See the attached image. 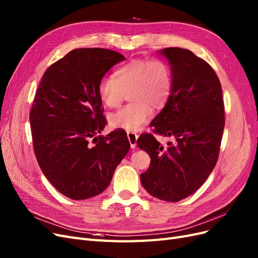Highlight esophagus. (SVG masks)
I'll list each match as a JSON object with an SVG mask.
<instances>
[{
	"label": "esophagus",
	"mask_w": 258,
	"mask_h": 258,
	"mask_svg": "<svg viewBox=\"0 0 258 258\" xmlns=\"http://www.w3.org/2000/svg\"><path fill=\"white\" fill-rule=\"evenodd\" d=\"M127 137H128V140H129V142H130L131 148H136V146H137V140H138L139 136L136 134V132H128Z\"/></svg>",
	"instance_id": "obj_1"
}]
</instances>
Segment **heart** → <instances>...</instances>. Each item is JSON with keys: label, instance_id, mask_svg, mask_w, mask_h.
Returning <instances> with one entry per match:
<instances>
[{"label": "heart", "instance_id": "heart-1", "mask_svg": "<svg viewBox=\"0 0 258 258\" xmlns=\"http://www.w3.org/2000/svg\"><path fill=\"white\" fill-rule=\"evenodd\" d=\"M173 81L170 67L159 59H132L117 68L113 77H104L98 85L102 103L118 107L129 95L131 102L108 117L114 129L137 131L150 120L154 108L165 107L172 92Z\"/></svg>", "mask_w": 258, "mask_h": 258}]
</instances>
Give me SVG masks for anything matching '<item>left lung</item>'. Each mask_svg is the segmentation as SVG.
Returning <instances> with one entry per match:
<instances>
[{
    "label": "left lung",
    "instance_id": "left-lung-1",
    "mask_svg": "<svg viewBox=\"0 0 258 258\" xmlns=\"http://www.w3.org/2000/svg\"><path fill=\"white\" fill-rule=\"evenodd\" d=\"M159 53L171 67L173 87L151 127L172 142L162 146L152 134L140 136L138 146L151 157L140 178L153 197L176 202L196 191L216 165L225 126L223 92L214 70L190 50L169 47Z\"/></svg>",
    "mask_w": 258,
    "mask_h": 258
}]
</instances>
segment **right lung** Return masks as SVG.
I'll use <instances>...</instances> for the list:
<instances>
[{
    "instance_id": "add662e5",
    "label": "right lung",
    "mask_w": 258,
    "mask_h": 258,
    "mask_svg": "<svg viewBox=\"0 0 258 258\" xmlns=\"http://www.w3.org/2000/svg\"><path fill=\"white\" fill-rule=\"evenodd\" d=\"M121 53L79 48L43 75L30 112L33 148L42 172L59 192L73 200L95 197L110 185L127 155L126 131L101 136L106 124L99 82Z\"/></svg>"
}]
</instances>
